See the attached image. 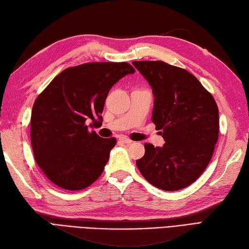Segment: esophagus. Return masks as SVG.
<instances>
[{
    "label": "esophagus",
    "instance_id": "34e87169",
    "mask_svg": "<svg viewBox=\"0 0 249 249\" xmlns=\"http://www.w3.org/2000/svg\"><path fill=\"white\" fill-rule=\"evenodd\" d=\"M119 141L124 142V143H131L132 142V140L129 139V137H126V136H121L120 139H119Z\"/></svg>",
    "mask_w": 249,
    "mask_h": 249
}]
</instances>
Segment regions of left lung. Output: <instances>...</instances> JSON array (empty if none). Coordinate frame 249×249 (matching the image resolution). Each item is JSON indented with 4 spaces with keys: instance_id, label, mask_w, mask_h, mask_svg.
Instances as JSON below:
<instances>
[{
    "instance_id": "obj_1",
    "label": "left lung",
    "mask_w": 249,
    "mask_h": 249,
    "mask_svg": "<svg viewBox=\"0 0 249 249\" xmlns=\"http://www.w3.org/2000/svg\"><path fill=\"white\" fill-rule=\"evenodd\" d=\"M152 87V123L165 145L145 143L137 168L149 183L178 191L195 182L211 161L219 134L218 107L195 75L162 60L133 62Z\"/></svg>"
}]
</instances>
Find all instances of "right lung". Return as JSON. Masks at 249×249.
<instances>
[{"label":"right lung","instance_id":"add662e5","mask_svg":"<svg viewBox=\"0 0 249 249\" xmlns=\"http://www.w3.org/2000/svg\"><path fill=\"white\" fill-rule=\"evenodd\" d=\"M135 69L128 63H85L62 71L36 98L31 116V143L47 178L67 191L91 185L103 173L115 137L88 130L102 121L110 88Z\"/></svg>","mask_w":249,"mask_h":249}]
</instances>
